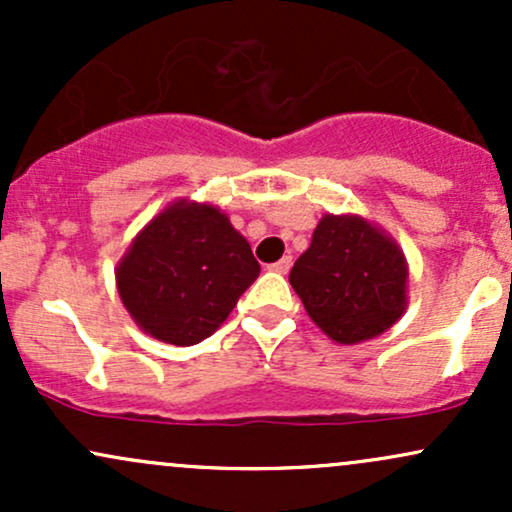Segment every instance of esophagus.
Listing matches in <instances>:
<instances>
[{"label": "esophagus", "instance_id": "esophagus-1", "mask_svg": "<svg viewBox=\"0 0 512 512\" xmlns=\"http://www.w3.org/2000/svg\"><path fill=\"white\" fill-rule=\"evenodd\" d=\"M291 264H293V260H291V257H289V255H286V257H281V260H279V262L269 264V269H272V272H276V274H289Z\"/></svg>", "mask_w": 512, "mask_h": 512}]
</instances>
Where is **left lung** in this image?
<instances>
[{"instance_id": "obj_1", "label": "left lung", "mask_w": 512, "mask_h": 512, "mask_svg": "<svg viewBox=\"0 0 512 512\" xmlns=\"http://www.w3.org/2000/svg\"><path fill=\"white\" fill-rule=\"evenodd\" d=\"M289 281L332 342L361 344L407 310L409 264L397 240L358 214H325Z\"/></svg>"}]
</instances>
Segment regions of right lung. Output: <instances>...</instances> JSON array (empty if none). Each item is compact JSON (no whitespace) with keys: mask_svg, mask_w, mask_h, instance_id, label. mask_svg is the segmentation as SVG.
<instances>
[{"mask_svg":"<svg viewBox=\"0 0 512 512\" xmlns=\"http://www.w3.org/2000/svg\"><path fill=\"white\" fill-rule=\"evenodd\" d=\"M260 276L250 243L214 204L178 199L158 211L115 267L139 330L175 346L207 339Z\"/></svg>","mask_w":512,"mask_h":512,"instance_id":"obj_1","label":"right lung"}]
</instances>
